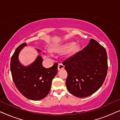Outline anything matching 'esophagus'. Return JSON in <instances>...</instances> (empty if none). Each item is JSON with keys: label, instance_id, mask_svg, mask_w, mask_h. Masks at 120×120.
<instances>
[{"label": "esophagus", "instance_id": "34e87169", "mask_svg": "<svg viewBox=\"0 0 120 120\" xmlns=\"http://www.w3.org/2000/svg\"><path fill=\"white\" fill-rule=\"evenodd\" d=\"M64 68V65L62 63H59L58 65V70H60L62 69H63Z\"/></svg>", "mask_w": 120, "mask_h": 120}]
</instances>
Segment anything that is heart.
Returning a JSON list of instances; mask_svg holds the SVG:
<instances>
[{
    "label": "heart",
    "instance_id": "obj_1",
    "mask_svg": "<svg viewBox=\"0 0 120 120\" xmlns=\"http://www.w3.org/2000/svg\"><path fill=\"white\" fill-rule=\"evenodd\" d=\"M72 45H73V44H67V45H65L64 46L62 47V49H63V50H68L69 49L70 47L72 46ZM77 49V47L76 46H74L72 47V48L70 49L69 50V53H73L74 52H75L76 51Z\"/></svg>",
    "mask_w": 120,
    "mask_h": 120
}]
</instances>
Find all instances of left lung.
Returning <instances> with one entry per match:
<instances>
[{
    "label": "left lung",
    "mask_w": 120,
    "mask_h": 120,
    "mask_svg": "<svg viewBox=\"0 0 120 120\" xmlns=\"http://www.w3.org/2000/svg\"><path fill=\"white\" fill-rule=\"evenodd\" d=\"M68 73V91L79 98L93 94L101 86L108 72L105 49L94 39L83 50L63 62Z\"/></svg>",
    "instance_id": "left-lung-1"
}]
</instances>
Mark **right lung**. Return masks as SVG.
I'll return each instance as SVG.
<instances>
[{
  "instance_id": "1",
  "label": "right lung",
  "mask_w": 120,
  "mask_h": 120,
  "mask_svg": "<svg viewBox=\"0 0 120 120\" xmlns=\"http://www.w3.org/2000/svg\"><path fill=\"white\" fill-rule=\"evenodd\" d=\"M26 46V43L22 44L13 54L10 63L11 75L15 85L23 96L28 99L39 101L49 94L52 80L58 72V63L45 68L42 66V57L38 56L33 63L27 67L24 66L19 62V55ZM37 50L38 52L41 51Z\"/></svg>"
}]
</instances>
